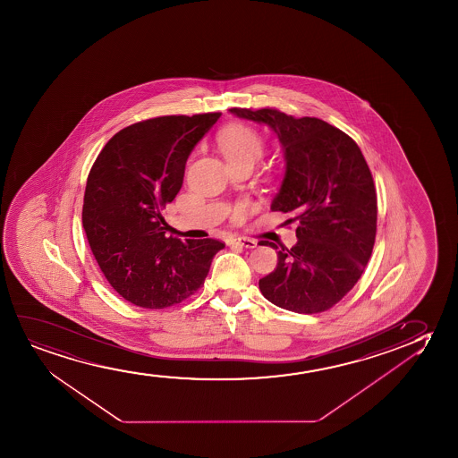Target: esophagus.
Segmentation results:
<instances>
[{
    "label": "esophagus",
    "mask_w": 458,
    "mask_h": 458,
    "mask_svg": "<svg viewBox=\"0 0 458 458\" xmlns=\"http://www.w3.org/2000/svg\"><path fill=\"white\" fill-rule=\"evenodd\" d=\"M234 242H236L238 245H241V247H244V249H255V247L258 245V242L255 241V239L249 238L234 239Z\"/></svg>",
    "instance_id": "1"
}]
</instances>
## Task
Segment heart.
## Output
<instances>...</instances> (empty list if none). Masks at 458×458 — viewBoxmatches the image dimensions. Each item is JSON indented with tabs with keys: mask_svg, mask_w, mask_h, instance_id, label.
Segmentation results:
<instances>
[{
	"mask_svg": "<svg viewBox=\"0 0 458 458\" xmlns=\"http://www.w3.org/2000/svg\"><path fill=\"white\" fill-rule=\"evenodd\" d=\"M219 148L226 163H257L263 155V140L249 126L234 125L220 134Z\"/></svg>",
	"mask_w": 458,
	"mask_h": 458,
	"instance_id": "1",
	"label": "heart"
}]
</instances>
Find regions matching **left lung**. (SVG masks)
Listing matches in <instances>:
<instances>
[{
  "instance_id": "obj_1",
  "label": "left lung",
  "mask_w": 458,
  "mask_h": 458,
  "mask_svg": "<svg viewBox=\"0 0 458 458\" xmlns=\"http://www.w3.org/2000/svg\"><path fill=\"white\" fill-rule=\"evenodd\" d=\"M228 111L276 131L284 175L270 209L299 224L291 250L261 241L276 249L278 263L259 289L289 311H326L355 286L374 249L377 194L363 153L345 132L316 117L294 119L269 107Z\"/></svg>"
}]
</instances>
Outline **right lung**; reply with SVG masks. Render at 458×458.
Wrapping results in <instances>:
<instances>
[{"label":"right lung","instance_id":"right-lung-1","mask_svg":"<svg viewBox=\"0 0 458 458\" xmlns=\"http://www.w3.org/2000/svg\"><path fill=\"white\" fill-rule=\"evenodd\" d=\"M220 113L165 115L126 126L88 176L82 226L101 272L125 301L170 307L194 294L225 245L167 236L163 209L182 189L189 155Z\"/></svg>","mask_w":458,"mask_h":458}]
</instances>
